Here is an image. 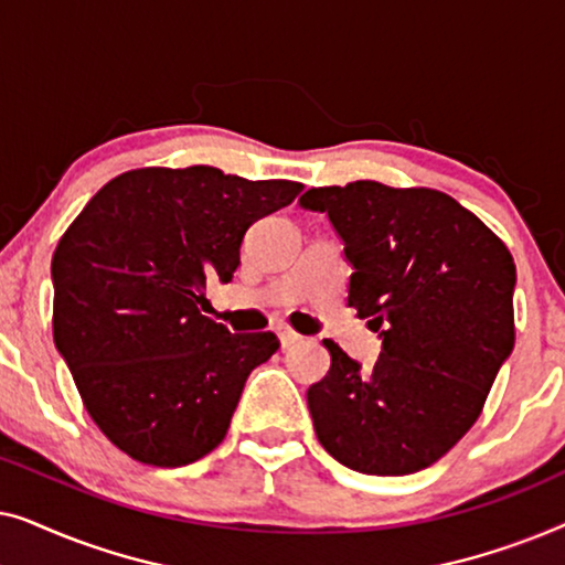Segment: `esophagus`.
I'll return each mask as SVG.
<instances>
[{"label":"esophagus","instance_id":"1","mask_svg":"<svg viewBox=\"0 0 565 565\" xmlns=\"http://www.w3.org/2000/svg\"><path fill=\"white\" fill-rule=\"evenodd\" d=\"M275 331H277V337H280L282 350H288V347H292V344H298V342H300V334H296V331L288 329V327H277Z\"/></svg>","mask_w":565,"mask_h":565}]
</instances>
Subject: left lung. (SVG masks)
<instances>
[{
	"mask_svg": "<svg viewBox=\"0 0 565 565\" xmlns=\"http://www.w3.org/2000/svg\"><path fill=\"white\" fill-rule=\"evenodd\" d=\"M300 205L329 215L354 269L347 303L383 339L370 373L323 339L331 367L306 393L316 437L360 473L429 468L473 427L514 350L512 254L439 190L358 180Z\"/></svg>",
	"mask_w": 565,
	"mask_h": 565,
	"instance_id": "left-lung-1",
	"label": "left lung"
}]
</instances>
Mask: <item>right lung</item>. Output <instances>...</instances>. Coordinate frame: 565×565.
I'll use <instances>...</instances> for the list:
<instances>
[{
    "mask_svg": "<svg viewBox=\"0 0 565 565\" xmlns=\"http://www.w3.org/2000/svg\"><path fill=\"white\" fill-rule=\"evenodd\" d=\"M300 182L215 167L118 174L53 252V342L87 412L138 462L180 468L215 450L273 331L231 334L200 313L228 282L246 228L290 205Z\"/></svg>",
    "mask_w": 565,
    "mask_h": 565,
    "instance_id": "right-lung-1",
    "label": "right lung"
}]
</instances>
